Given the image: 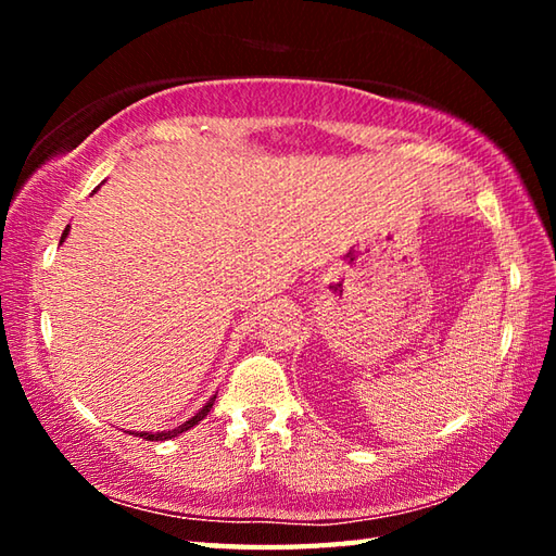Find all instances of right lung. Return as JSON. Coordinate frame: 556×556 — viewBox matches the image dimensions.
Wrapping results in <instances>:
<instances>
[{"label": "right lung", "instance_id": "right-lung-1", "mask_svg": "<svg viewBox=\"0 0 556 556\" xmlns=\"http://www.w3.org/2000/svg\"><path fill=\"white\" fill-rule=\"evenodd\" d=\"M66 233H68V227L64 229V233H62V241L66 239ZM215 399L217 396H212L207 404L200 408L195 416L191 418V420H186L184 425H179V428H174V430H169V432H138V437H143V440H150V442H160V440H172V437H176V434H181V432H186V430H191L193 425H198L200 420H203L207 413H210V408H212V404H215ZM128 434H136V432H128Z\"/></svg>", "mask_w": 556, "mask_h": 556}]
</instances>
